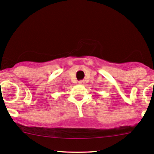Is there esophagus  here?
Wrapping results in <instances>:
<instances>
[{
	"mask_svg": "<svg viewBox=\"0 0 154 154\" xmlns=\"http://www.w3.org/2000/svg\"><path fill=\"white\" fill-rule=\"evenodd\" d=\"M84 83H85V82H84V81H82V80L79 81V84H80V85H83Z\"/></svg>",
	"mask_w": 154,
	"mask_h": 154,
	"instance_id": "1",
	"label": "esophagus"
}]
</instances>
